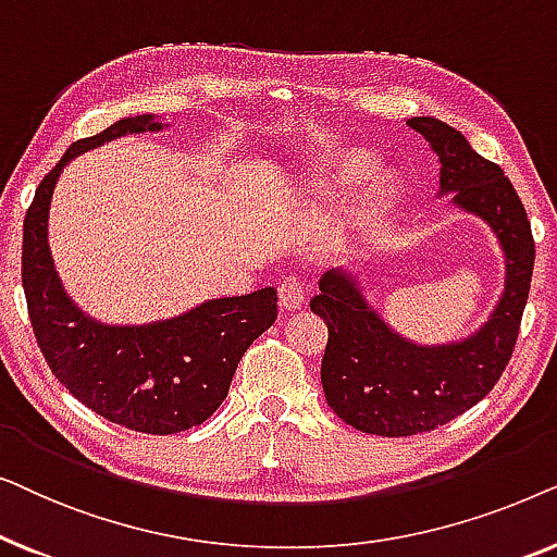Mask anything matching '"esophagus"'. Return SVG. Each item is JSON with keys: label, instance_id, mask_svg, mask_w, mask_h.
Returning a JSON list of instances; mask_svg holds the SVG:
<instances>
[{"label": "esophagus", "instance_id": "1", "mask_svg": "<svg viewBox=\"0 0 557 557\" xmlns=\"http://www.w3.org/2000/svg\"><path fill=\"white\" fill-rule=\"evenodd\" d=\"M278 301L281 307H284L286 311H296L304 307V301H307V294H304V284L299 278L288 276L281 281L278 286Z\"/></svg>", "mask_w": 557, "mask_h": 557}]
</instances>
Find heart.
I'll use <instances>...</instances> for the list:
<instances>
[{
	"mask_svg": "<svg viewBox=\"0 0 557 557\" xmlns=\"http://www.w3.org/2000/svg\"><path fill=\"white\" fill-rule=\"evenodd\" d=\"M368 170H370V154H364V151H349L345 159H339L337 164H332L330 170L322 174V180H319V189H322V193H334V189L352 185V182L360 180ZM393 193H395L393 177H387V174L372 177L368 185H364L360 195V205H357L360 220H364V223H368V220H375L380 212L391 205Z\"/></svg>",
	"mask_w": 557,
	"mask_h": 557,
	"instance_id": "1",
	"label": "heart"
}]
</instances>
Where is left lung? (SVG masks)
Returning <instances> with one entry per match:
<instances>
[{
  "label": "left lung",
  "instance_id": "obj_1",
  "mask_svg": "<svg viewBox=\"0 0 557 557\" xmlns=\"http://www.w3.org/2000/svg\"><path fill=\"white\" fill-rule=\"evenodd\" d=\"M441 162L438 195L474 212L505 250V294L490 322L463 342L421 347L403 339L364 301L357 276L332 269L319 278L311 311L324 319L322 385L330 408L362 433L400 438L438 429L492 391L515 352L530 294L535 240L512 182L499 164L479 157L444 121L408 119Z\"/></svg>",
  "mask_w": 557,
  "mask_h": 557
}]
</instances>
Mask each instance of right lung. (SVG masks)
Instances as JSON below:
<instances>
[{
	"mask_svg": "<svg viewBox=\"0 0 557 557\" xmlns=\"http://www.w3.org/2000/svg\"><path fill=\"white\" fill-rule=\"evenodd\" d=\"M147 116L121 119L71 144L45 174L25 215L22 286L29 322L52 375L106 421L170 436L200 425L225 400L240 357L276 322V288L210 299L187 314L144 326H109L83 314L60 284L48 246L52 189L73 157L124 134L159 132Z\"/></svg>",
	"mask_w": 557,
	"mask_h": 557,
	"instance_id": "obj_1",
	"label": "right lung"
}]
</instances>
